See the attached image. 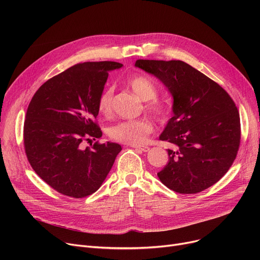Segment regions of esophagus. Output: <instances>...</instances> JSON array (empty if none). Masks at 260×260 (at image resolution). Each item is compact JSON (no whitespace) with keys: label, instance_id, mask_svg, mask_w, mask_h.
<instances>
[{"label":"esophagus","instance_id":"obj_1","mask_svg":"<svg viewBox=\"0 0 260 260\" xmlns=\"http://www.w3.org/2000/svg\"><path fill=\"white\" fill-rule=\"evenodd\" d=\"M132 147L138 149V151H141V152H148L149 151V146H147V145H133Z\"/></svg>","mask_w":260,"mask_h":260}]
</instances>
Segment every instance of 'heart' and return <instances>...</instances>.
I'll return each mask as SVG.
<instances>
[{
  "label": "heart",
  "instance_id": "heart-1",
  "mask_svg": "<svg viewBox=\"0 0 260 260\" xmlns=\"http://www.w3.org/2000/svg\"><path fill=\"white\" fill-rule=\"evenodd\" d=\"M127 84L142 101L146 102V112L161 122L169 120L171 109L166 103L157 100L158 89L151 79L144 76H136L127 81ZM113 99L114 90L112 87H106L100 92L97 106L102 116H112L114 109ZM153 123L148 119L142 118L117 123L108 129V136L112 140L123 144L141 145L145 143L147 137L153 133Z\"/></svg>",
  "mask_w": 260,
  "mask_h": 260
}]
</instances>
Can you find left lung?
<instances>
[{"label":"left lung","mask_w":260,"mask_h":260,"mask_svg":"<svg viewBox=\"0 0 260 260\" xmlns=\"http://www.w3.org/2000/svg\"><path fill=\"white\" fill-rule=\"evenodd\" d=\"M174 98L173 113L159 139L176 145L157 175L180 194H197L219 181L233 165L240 145L239 112L215 81L183 61L137 60Z\"/></svg>","instance_id":"8db88e82"}]
</instances>
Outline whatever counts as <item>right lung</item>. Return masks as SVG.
<instances>
[{
    "label": "right lung",
    "instance_id": "obj_1",
    "mask_svg": "<svg viewBox=\"0 0 260 260\" xmlns=\"http://www.w3.org/2000/svg\"><path fill=\"white\" fill-rule=\"evenodd\" d=\"M120 67L112 61L76 64L41 85L27 108V159L40 178L62 195L83 198L94 193L121 152L113 142L82 144L102 136L95 120L98 97L108 72Z\"/></svg>",
    "mask_w": 260,
    "mask_h": 260
}]
</instances>
